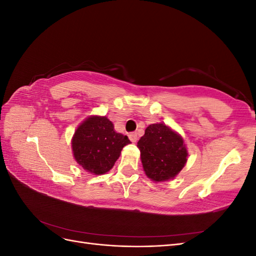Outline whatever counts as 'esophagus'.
<instances>
[{
	"instance_id": "1",
	"label": "esophagus",
	"mask_w": 256,
	"mask_h": 256,
	"mask_svg": "<svg viewBox=\"0 0 256 256\" xmlns=\"http://www.w3.org/2000/svg\"><path fill=\"white\" fill-rule=\"evenodd\" d=\"M129 138H130V141L131 142H134V143H136V140H138V134H136V132H131V134H129Z\"/></svg>"
}]
</instances>
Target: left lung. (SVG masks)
<instances>
[{"label":"left lung","instance_id":"1","mask_svg":"<svg viewBox=\"0 0 256 256\" xmlns=\"http://www.w3.org/2000/svg\"><path fill=\"white\" fill-rule=\"evenodd\" d=\"M146 176L154 182L173 180L187 162L188 152L180 134L166 124H152L138 140Z\"/></svg>","mask_w":256,"mask_h":256}]
</instances>
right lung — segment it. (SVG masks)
I'll list each match as a JSON object with an SVG mask.
<instances>
[{"label": "right lung", "instance_id": "obj_1", "mask_svg": "<svg viewBox=\"0 0 256 256\" xmlns=\"http://www.w3.org/2000/svg\"><path fill=\"white\" fill-rule=\"evenodd\" d=\"M127 144H130L127 136L116 132L113 122L106 116L97 115L83 120L72 140L76 161L94 175L109 172Z\"/></svg>", "mask_w": 256, "mask_h": 256}]
</instances>
